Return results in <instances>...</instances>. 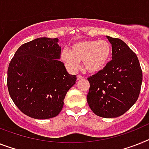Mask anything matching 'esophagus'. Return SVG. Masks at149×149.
<instances>
[{
	"label": "esophagus",
	"instance_id": "1",
	"mask_svg": "<svg viewBox=\"0 0 149 149\" xmlns=\"http://www.w3.org/2000/svg\"><path fill=\"white\" fill-rule=\"evenodd\" d=\"M77 80H80V79H83L84 77L82 75H81V74H78V75L77 76Z\"/></svg>",
	"mask_w": 149,
	"mask_h": 149
}]
</instances>
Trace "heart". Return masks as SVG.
<instances>
[{"instance_id": "heart-1", "label": "heart", "mask_w": 149, "mask_h": 149, "mask_svg": "<svg viewBox=\"0 0 149 149\" xmlns=\"http://www.w3.org/2000/svg\"><path fill=\"white\" fill-rule=\"evenodd\" d=\"M112 48L106 40H85L77 42L70 51L64 50L61 58L72 70L79 67L83 61L84 69L89 73H96L104 68L111 56Z\"/></svg>"}]
</instances>
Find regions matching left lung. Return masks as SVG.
I'll return each instance as SVG.
<instances>
[{"instance_id":"obj_1","label":"left lung","mask_w":149,"mask_h":149,"mask_svg":"<svg viewBox=\"0 0 149 149\" xmlns=\"http://www.w3.org/2000/svg\"><path fill=\"white\" fill-rule=\"evenodd\" d=\"M107 38L112 45V60L88 77L87 100L97 116L113 118L125 113L138 100L142 72L137 55L123 40Z\"/></svg>"}]
</instances>
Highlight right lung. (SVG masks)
<instances>
[{
    "label": "right lung",
    "mask_w": 149,
    "mask_h": 149,
    "mask_svg": "<svg viewBox=\"0 0 149 149\" xmlns=\"http://www.w3.org/2000/svg\"><path fill=\"white\" fill-rule=\"evenodd\" d=\"M58 39L38 38L17 50L7 70V88L19 110L45 120L58 115L76 75L69 74L61 57Z\"/></svg>",
    "instance_id": "obj_1"
}]
</instances>
